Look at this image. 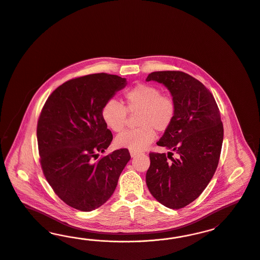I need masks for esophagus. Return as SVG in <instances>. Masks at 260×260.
Returning <instances> with one entry per match:
<instances>
[{
  "label": "esophagus",
  "instance_id": "obj_1",
  "mask_svg": "<svg viewBox=\"0 0 260 260\" xmlns=\"http://www.w3.org/2000/svg\"><path fill=\"white\" fill-rule=\"evenodd\" d=\"M129 153H131V156H132V157H135V156L139 154L138 152H135V151H129Z\"/></svg>",
  "mask_w": 260,
  "mask_h": 260
}]
</instances>
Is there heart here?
<instances>
[{"mask_svg": "<svg viewBox=\"0 0 260 260\" xmlns=\"http://www.w3.org/2000/svg\"><path fill=\"white\" fill-rule=\"evenodd\" d=\"M125 106L114 100L104 104L102 117L104 124L112 132L120 133L126 123L127 112L137 113L139 127L118 135L115 143L131 151H142L156 138V131L165 132L172 124L176 114V104L170 95L162 94L151 84L140 83L124 93Z\"/></svg>", "mask_w": 260, "mask_h": 260, "instance_id": "heart-1", "label": "heart"}]
</instances>
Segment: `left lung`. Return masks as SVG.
Returning a JSON list of instances; mask_svg holds the SVG:
<instances>
[{"label": "left lung", "instance_id": "1", "mask_svg": "<svg viewBox=\"0 0 260 260\" xmlns=\"http://www.w3.org/2000/svg\"><path fill=\"white\" fill-rule=\"evenodd\" d=\"M146 81L165 85L175 102L174 120L156 144L177 155L150 153L146 184L159 203L180 209L202 193L216 172L223 140L219 110L207 88L187 73L155 72Z\"/></svg>", "mask_w": 260, "mask_h": 260}]
</instances>
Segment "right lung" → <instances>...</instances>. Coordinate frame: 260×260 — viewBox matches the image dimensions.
Segmentation results:
<instances>
[{
  "label": "right lung",
  "instance_id": "right-lung-1",
  "mask_svg": "<svg viewBox=\"0 0 260 260\" xmlns=\"http://www.w3.org/2000/svg\"><path fill=\"white\" fill-rule=\"evenodd\" d=\"M126 84L113 74L85 75L59 86L42 108L37 128L42 171L71 207L83 212L101 207L131 159L127 149L99 158L113 139L103 106Z\"/></svg>",
  "mask_w": 260,
  "mask_h": 260
}]
</instances>
